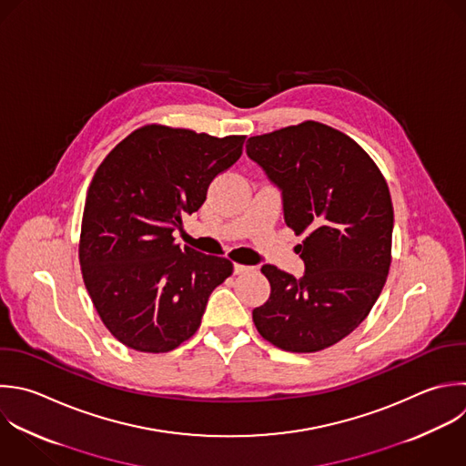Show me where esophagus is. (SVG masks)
<instances>
[{"label": "esophagus", "mask_w": 466, "mask_h": 466, "mask_svg": "<svg viewBox=\"0 0 466 466\" xmlns=\"http://www.w3.org/2000/svg\"><path fill=\"white\" fill-rule=\"evenodd\" d=\"M253 268L251 266H244V264H235L233 266V271L235 275H242V273H249Z\"/></svg>", "instance_id": "1"}]
</instances>
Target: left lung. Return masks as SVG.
<instances>
[{
    "mask_svg": "<svg viewBox=\"0 0 466 466\" xmlns=\"http://www.w3.org/2000/svg\"><path fill=\"white\" fill-rule=\"evenodd\" d=\"M248 157L282 191L284 220L304 235V275L266 264L271 293L253 309L273 346L311 353L350 335L379 299L391 262L393 206L368 153L344 133L308 120L251 137Z\"/></svg>",
    "mask_w": 466,
    "mask_h": 466,
    "instance_id": "1",
    "label": "left lung"
}]
</instances>
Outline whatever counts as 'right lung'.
<instances>
[{"label": "right lung", "mask_w": 466, "mask_h": 466, "mask_svg": "<svg viewBox=\"0 0 466 466\" xmlns=\"http://www.w3.org/2000/svg\"><path fill=\"white\" fill-rule=\"evenodd\" d=\"M246 137L144 126L100 164L87 191L80 266L106 328L127 348L166 353L195 335L228 258L180 248L173 231L206 200Z\"/></svg>", "instance_id": "1"}]
</instances>
